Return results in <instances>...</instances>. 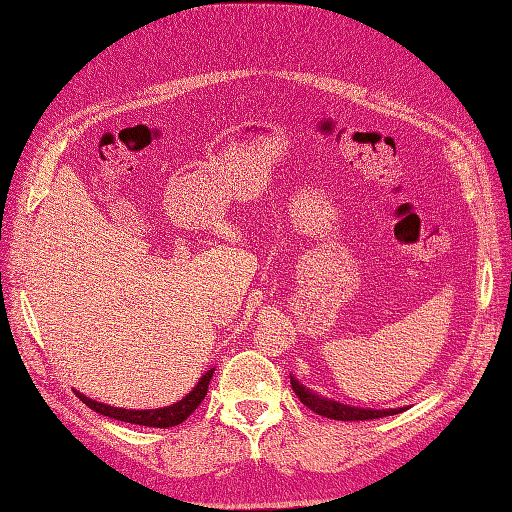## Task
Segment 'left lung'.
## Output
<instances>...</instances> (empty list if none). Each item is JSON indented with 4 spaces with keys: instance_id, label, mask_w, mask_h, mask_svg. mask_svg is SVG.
I'll use <instances>...</instances> for the list:
<instances>
[{
    "instance_id": "obj_1",
    "label": "left lung",
    "mask_w": 512,
    "mask_h": 512,
    "mask_svg": "<svg viewBox=\"0 0 512 512\" xmlns=\"http://www.w3.org/2000/svg\"><path fill=\"white\" fill-rule=\"evenodd\" d=\"M290 384H292V391L301 399V404L307 406L312 412L320 414V416H327L333 418V421H371V418H382V416H393L404 412V408H389V410H376V408H354V406H346V404H339V401L327 399L322 395H316L305 386L294 380L290 376Z\"/></svg>"
}]
</instances>
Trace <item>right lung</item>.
Here are the masks:
<instances>
[{"instance_id":"right-lung-1","label":"right lung","mask_w":512,"mask_h":512,"mask_svg":"<svg viewBox=\"0 0 512 512\" xmlns=\"http://www.w3.org/2000/svg\"><path fill=\"white\" fill-rule=\"evenodd\" d=\"M215 369H209L207 374L198 380V384L194 389L185 395L183 399L175 401V404L164 406V408H156V410H126V408H115V406H108V404H100L96 399H89L87 395L74 391L76 397H79L85 406H89L94 412L104 414V416H111L115 421H123V423H132V425H145V427H175L181 425L185 418H188L198 406L200 401L205 399L207 389H209V382L213 376Z\"/></svg>"}]
</instances>
